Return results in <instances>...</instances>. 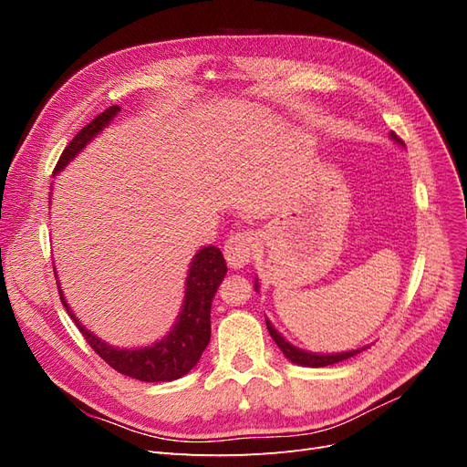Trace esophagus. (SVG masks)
Returning <instances> with one entry per match:
<instances>
[{
  "label": "esophagus",
  "instance_id": "obj_1",
  "mask_svg": "<svg viewBox=\"0 0 467 467\" xmlns=\"http://www.w3.org/2000/svg\"><path fill=\"white\" fill-rule=\"evenodd\" d=\"M255 239H257L255 234L249 230L237 232L228 237V242H225V245H223V255L232 268H242L244 265L251 263Z\"/></svg>",
  "mask_w": 467,
  "mask_h": 467
}]
</instances>
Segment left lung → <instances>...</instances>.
Instances as JSON below:
<instances>
[{"mask_svg": "<svg viewBox=\"0 0 467 467\" xmlns=\"http://www.w3.org/2000/svg\"><path fill=\"white\" fill-rule=\"evenodd\" d=\"M391 138L395 140V142L401 144V140L398 138V134L391 132ZM266 329H268V333H271L273 341L278 345V348H280L282 352H285V357H286L290 362L300 364V366H312V368H323V366L337 364V362H341V360H347V358H350V357L358 355V352L362 350V348H358V350H350V352H338V355H314V352H306V350H300V348L292 347V345L286 341V338L282 337V335L273 327L271 321H268V319H266Z\"/></svg>", "mask_w": 467, "mask_h": 467, "instance_id": "1", "label": "left lung"}]
</instances>
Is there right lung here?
<instances>
[{"mask_svg":"<svg viewBox=\"0 0 467 467\" xmlns=\"http://www.w3.org/2000/svg\"><path fill=\"white\" fill-rule=\"evenodd\" d=\"M119 110V105H112L83 126L62 151L58 163L54 167V173L60 171L69 160L76 158L83 146L91 142V138L97 132H101ZM225 273H228V266H225V259L218 247L210 245L196 253L187 276L185 304H182L173 331L161 338L160 343L144 348H115L103 343L101 338L83 327L79 319L72 314V309L64 302L62 290L60 300L66 306L69 317L76 321L79 333L86 337L89 347L110 368L142 381H171L194 368V364L201 360L204 348L210 343V306Z\"/></svg>","mask_w":467,"mask_h":467,"instance_id":"right-lung-1","label":"right lung"}]
</instances>
